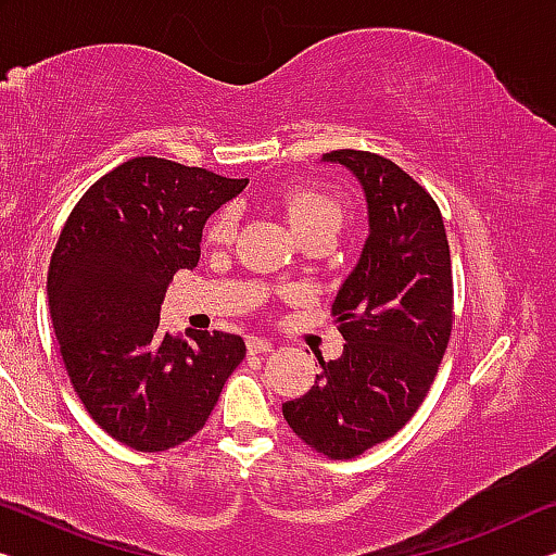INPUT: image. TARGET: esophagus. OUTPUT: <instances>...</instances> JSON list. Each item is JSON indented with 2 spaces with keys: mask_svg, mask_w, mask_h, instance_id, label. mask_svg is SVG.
Returning <instances> with one entry per match:
<instances>
[{
  "mask_svg": "<svg viewBox=\"0 0 556 556\" xmlns=\"http://www.w3.org/2000/svg\"><path fill=\"white\" fill-rule=\"evenodd\" d=\"M247 350L252 354H267L275 350V342L271 339H264V337H247Z\"/></svg>",
  "mask_w": 556,
  "mask_h": 556,
  "instance_id": "obj_1",
  "label": "esophagus"
}]
</instances>
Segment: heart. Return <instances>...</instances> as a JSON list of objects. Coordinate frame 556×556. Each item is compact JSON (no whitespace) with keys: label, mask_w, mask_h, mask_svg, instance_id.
Segmentation results:
<instances>
[{"label":"heart","mask_w":556,"mask_h":556,"mask_svg":"<svg viewBox=\"0 0 556 556\" xmlns=\"http://www.w3.org/2000/svg\"><path fill=\"white\" fill-rule=\"evenodd\" d=\"M279 210L285 214L287 225L292 227L296 235L306 237L314 231H337L342 229L346 219V206L337 194L327 192V189L317 187H296L289 189L279 197ZM231 231H235V214L229 210L217 214L206 229V239L210 242H229Z\"/></svg>","instance_id":"b5f03b06"}]
</instances>
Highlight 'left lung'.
I'll return each instance as SVG.
<instances>
[{
    "label": "left lung",
    "instance_id": "left-lung-1",
    "mask_svg": "<svg viewBox=\"0 0 556 556\" xmlns=\"http://www.w3.org/2000/svg\"><path fill=\"white\" fill-rule=\"evenodd\" d=\"M321 162L357 177L369 235L331 304L342 357L319 359L309 392L281 412L314 450L352 459L400 432L434 382L452 331V256L437 202L394 162L357 149Z\"/></svg>",
    "mask_w": 556,
    "mask_h": 556
}]
</instances>
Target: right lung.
Returning a JSON list of instances; mask_svg holds the SVG:
<instances>
[{
	"instance_id": "1",
	"label": "right lung",
	"mask_w": 556,
	"mask_h": 556,
	"mask_svg": "<svg viewBox=\"0 0 556 556\" xmlns=\"http://www.w3.org/2000/svg\"><path fill=\"white\" fill-rule=\"evenodd\" d=\"M250 179L135 156L74 206L49 262V314L74 392L106 434L137 452L192 439L244 359V339L162 334L172 277L194 269L206 219Z\"/></svg>"
}]
</instances>
